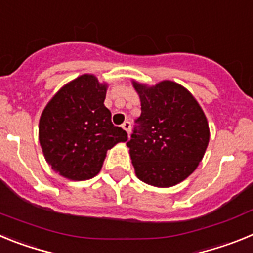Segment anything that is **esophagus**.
I'll return each mask as SVG.
<instances>
[{"label":"esophagus","mask_w":253,"mask_h":253,"mask_svg":"<svg viewBox=\"0 0 253 253\" xmlns=\"http://www.w3.org/2000/svg\"><path fill=\"white\" fill-rule=\"evenodd\" d=\"M122 126H123V129H124V130L126 131V133L130 134V129H131V124H130V122H128V120H126V122L123 123Z\"/></svg>","instance_id":"esophagus-1"}]
</instances>
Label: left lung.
I'll return each instance as SVG.
<instances>
[{"instance_id": "1", "label": "left lung", "mask_w": 253, "mask_h": 253, "mask_svg": "<svg viewBox=\"0 0 253 253\" xmlns=\"http://www.w3.org/2000/svg\"><path fill=\"white\" fill-rule=\"evenodd\" d=\"M133 86L142 105L126 143L135 175L152 186L177 185L204 157L210 137L207 116L194 96L176 82Z\"/></svg>"}]
</instances>
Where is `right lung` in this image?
<instances>
[{
    "label": "right lung",
    "instance_id": "right-lung-1",
    "mask_svg": "<svg viewBox=\"0 0 253 253\" xmlns=\"http://www.w3.org/2000/svg\"><path fill=\"white\" fill-rule=\"evenodd\" d=\"M106 84L82 75L53 96L39 120L44 157L60 176L75 181L100 172L107 149L128 139L126 131L111 123L104 105Z\"/></svg>",
    "mask_w": 253,
    "mask_h": 253
}]
</instances>
